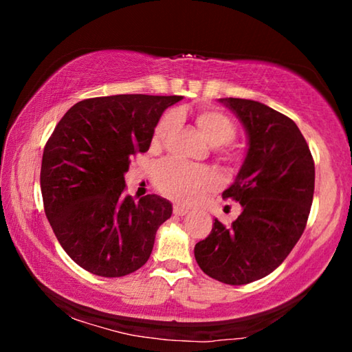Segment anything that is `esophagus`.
Segmentation results:
<instances>
[{
  "label": "esophagus",
  "mask_w": 352,
  "mask_h": 352,
  "mask_svg": "<svg viewBox=\"0 0 352 352\" xmlns=\"http://www.w3.org/2000/svg\"><path fill=\"white\" fill-rule=\"evenodd\" d=\"M189 210L186 206H182V205H174V214L175 216H184V214H188Z\"/></svg>",
  "instance_id": "esophagus-1"
}]
</instances>
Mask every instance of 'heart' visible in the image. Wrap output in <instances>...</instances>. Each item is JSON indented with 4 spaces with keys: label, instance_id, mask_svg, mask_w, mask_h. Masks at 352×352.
<instances>
[{
    "label": "heart",
    "instance_id": "heart-1",
    "mask_svg": "<svg viewBox=\"0 0 352 352\" xmlns=\"http://www.w3.org/2000/svg\"><path fill=\"white\" fill-rule=\"evenodd\" d=\"M175 122V111L164 113L153 130L152 142L155 146H160L168 138ZM195 122L208 142L216 146L217 153L223 162H236L237 151L228 144L237 132L233 119L219 110L205 109L197 113ZM155 186L166 197L180 201V204H192L208 190L217 186V177L204 166H190L177 160H166L155 169Z\"/></svg>",
    "mask_w": 352,
    "mask_h": 352
}]
</instances>
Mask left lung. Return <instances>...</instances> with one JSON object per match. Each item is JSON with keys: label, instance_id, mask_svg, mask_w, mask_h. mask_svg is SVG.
<instances>
[{"label": "left lung", "instance_id": "8db88e82", "mask_svg": "<svg viewBox=\"0 0 352 352\" xmlns=\"http://www.w3.org/2000/svg\"><path fill=\"white\" fill-rule=\"evenodd\" d=\"M248 133V152L222 197L239 201L230 226L216 219L195 243L208 276L230 285L264 278L283 264L306 228L314 199L315 164L300 129L283 113L250 99H220Z\"/></svg>", "mask_w": 352, "mask_h": 352}]
</instances>
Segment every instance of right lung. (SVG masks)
Here are the masks:
<instances>
[{
	"mask_svg": "<svg viewBox=\"0 0 352 352\" xmlns=\"http://www.w3.org/2000/svg\"><path fill=\"white\" fill-rule=\"evenodd\" d=\"M182 96L83 99L58 121L41 160L46 217L65 252L82 269L119 278L146 264L158 226L172 214L166 199L126 194L124 174L151 147L155 126Z\"/></svg>",
	"mask_w": 352,
	"mask_h": 352,
	"instance_id": "right-lung-1",
	"label": "right lung"
}]
</instances>
